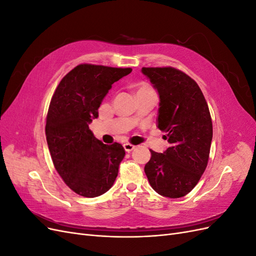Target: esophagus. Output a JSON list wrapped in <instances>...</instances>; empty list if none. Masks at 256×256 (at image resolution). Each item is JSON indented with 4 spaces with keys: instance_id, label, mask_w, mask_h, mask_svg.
<instances>
[{
    "instance_id": "34e87169",
    "label": "esophagus",
    "mask_w": 256,
    "mask_h": 256,
    "mask_svg": "<svg viewBox=\"0 0 256 256\" xmlns=\"http://www.w3.org/2000/svg\"><path fill=\"white\" fill-rule=\"evenodd\" d=\"M124 148H125V150L127 152H132L134 150V146L129 144V143H126V144H124Z\"/></svg>"
}]
</instances>
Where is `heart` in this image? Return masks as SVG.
<instances>
[{"label": "heart", "instance_id": "b5f03b06", "mask_svg": "<svg viewBox=\"0 0 256 256\" xmlns=\"http://www.w3.org/2000/svg\"><path fill=\"white\" fill-rule=\"evenodd\" d=\"M152 90L150 86H147V85H141V86H138V88L136 90V94L138 92H150Z\"/></svg>", "mask_w": 256, "mask_h": 256}]
</instances>
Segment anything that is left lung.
I'll return each instance as SVG.
<instances>
[{
    "label": "left lung",
    "instance_id": "left-lung-1",
    "mask_svg": "<svg viewBox=\"0 0 256 256\" xmlns=\"http://www.w3.org/2000/svg\"><path fill=\"white\" fill-rule=\"evenodd\" d=\"M141 72L159 95L157 126L170 143L164 152L150 150L145 174L160 196H184L207 166L212 140L207 102L196 82L178 69L143 67Z\"/></svg>",
    "mask_w": 256,
    "mask_h": 256
}]
</instances>
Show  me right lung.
I'll return each mask as SVG.
<instances>
[{
    "label": "right lung",
    "instance_id": "right-lung-1",
    "mask_svg": "<svg viewBox=\"0 0 256 256\" xmlns=\"http://www.w3.org/2000/svg\"><path fill=\"white\" fill-rule=\"evenodd\" d=\"M131 68L81 64L68 72L49 106L46 136L53 164L65 184L79 196L96 198L109 190L125 157L120 143L104 144L88 125L112 84Z\"/></svg>",
    "mask_w": 256,
    "mask_h": 256
}]
</instances>
